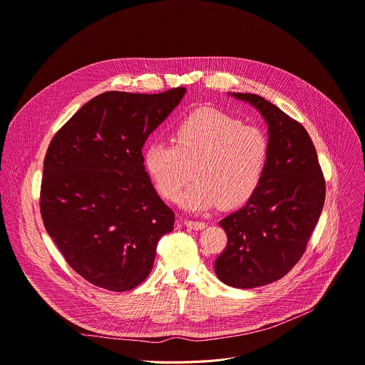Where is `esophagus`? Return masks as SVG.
I'll return each mask as SVG.
<instances>
[{
    "label": "esophagus",
    "instance_id": "34e87169",
    "mask_svg": "<svg viewBox=\"0 0 365 365\" xmlns=\"http://www.w3.org/2000/svg\"><path fill=\"white\" fill-rule=\"evenodd\" d=\"M185 225L193 230H204L207 227L205 222L202 221H193V220H185Z\"/></svg>",
    "mask_w": 365,
    "mask_h": 365
}]
</instances>
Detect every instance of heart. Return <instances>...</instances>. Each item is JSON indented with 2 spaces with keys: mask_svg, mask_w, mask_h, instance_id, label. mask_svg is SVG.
Masks as SVG:
<instances>
[{
  "mask_svg": "<svg viewBox=\"0 0 365 365\" xmlns=\"http://www.w3.org/2000/svg\"><path fill=\"white\" fill-rule=\"evenodd\" d=\"M268 158L269 141L260 128L210 108L182 118L173 144L151 143L144 153L145 169L165 200H178L192 176L197 179L182 196L190 210L243 205L259 187Z\"/></svg>",
  "mask_w": 365,
  "mask_h": 365,
  "instance_id": "obj_1",
  "label": "heart"
}]
</instances>
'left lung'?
Returning a JSON list of instances; mask_svg holds the SVG:
<instances>
[{
    "mask_svg": "<svg viewBox=\"0 0 365 365\" xmlns=\"http://www.w3.org/2000/svg\"><path fill=\"white\" fill-rule=\"evenodd\" d=\"M268 123L269 158L256 192L220 221L227 246L215 274L235 288H255L287 275L306 252L323 210L326 185L304 126L257 94L233 93Z\"/></svg>",
    "mask_w": 365,
    "mask_h": 365,
    "instance_id": "1",
    "label": "left lung"
}]
</instances>
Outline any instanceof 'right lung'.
I'll return each mask as SVG.
<instances>
[{"mask_svg": "<svg viewBox=\"0 0 365 365\" xmlns=\"http://www.w3.org/2000/svg\"><path fill=\"white\" fill-rule=\"evenodd\" d=\"M186 88L157 94L106 91L52 138L41 185L48 235L86 281L122 292L151 272L158 240L175 212L157 195L143 147Z\"/></svg>", "mask_w": 365, "mask_h": 365, "instance_id": "1", "label": "right lung"}]
</instances>
